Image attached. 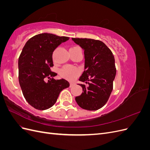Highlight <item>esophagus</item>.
<instances>
[{
    "instance_id": "obj_1",
    "label": "esophagus",
    "mask_w": 150,
    "mask_h": 150,
    "mask_svg": "<svg viewBox=\"0 0 150 150\" xmlns=\"http://www.w3.org/2000/svg\"><path fill=\"white\" fill-rule=\"evenodd\" d=\"M72 86H74V84H73V83H70V87H72Z\"/></svg>"
}]
</instances>
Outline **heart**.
<instances>
[{"label": "heart", "instance_id": "1", "mask_svg": "<svg viewBox=\"0 0 150 150\" xmlns=\"http://www.w3.org/2000/svg\"><path fill=\"white\" fill-rule=\"evenodd\" d=\"M79 47L78 46H75L71 47V49ZM79 73V71L76 67H74L71 66H66L63 67L60 71V74L64 78H66L69 80H73L76 78V77Z\"/></svg>", "mask_w": 150, "mask_h": 150}]
</instances>
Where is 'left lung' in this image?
Returning a JSON list of instances; mask_svg holds the SVG:
<instances>
[{"instance_id": "8db88e82", "label": "left lung", "mask_w": 150, "mask_h": 150, "mask_svg": "<svg viewBox=\"0 0 150 150\" xmlns=\"http://www.w3.org/2000/svg\"><path fill=\"white\" fill-rule=\"evenodd\" d=\"M84 49V71L79 80L83 91L75 99L84 110L95 111L105 104L113 88L116 69L114 56L101 40L92 39L72 38Z\"/></svg>"}]
</instances>
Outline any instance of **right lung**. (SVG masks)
<instances>
[{"label":"right lung","instance_id":"add662e5","mask_svg":"<svg viewBox=\"0 0 150 150\" xmlns=\"http://www.w3.org/2000/svg\"><path fill=\"white\" fill-rule=\"evenodd\" d=\"M69 39L65 36L42 33L28 40L19 58V81L25 100L39 110H45L56 103L62 90L69 86L67 81L56 80L51 71L52 54L58 46ZM50 79L47 82L45 79Z\"/></svg>","mask_w":150,"mask_h":150}]
</instances>
